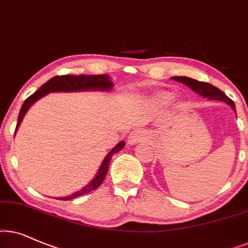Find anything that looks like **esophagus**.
Returning a JSON list of instances; mask_svg holds the SVG:
<instances>
[{
    "label": "esophagus",
    "mask_w": 248,
    "mask_h": 248,
    "mask_svg": "<svg viewBox=\"0 0 248 248\" xmlns=\"http://www.w3.org/2000/svg\"><path fill=\"white\" fill-rule=\"evenodd\" d=\"M145 134L143 131L140 130H135V131H131V133L128 135V144L129 145H136L138 143H140V141H143L145 140Z\"/></svg>",
    "instance_id": "obj_1"
}]
</instances>
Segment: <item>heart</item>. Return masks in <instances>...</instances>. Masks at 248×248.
I'll return each mask as SVG.
<instances>
[{"label":"heart","instance_id":"b5f03b06","mask_svg":"<svg viewBox=\"0 0 248 248\" xmlns=\"http://www.w3.org/2000/svg\"><path fill=\"white\" fill-rule=\"evenodd\" d=\"M170 98V95L168 93H157L155 94L153 98H152V102H154V103H160V104H163L168 102V100Z\"/></svg>","mask_w":248,"mask_h":248}]
</instances>
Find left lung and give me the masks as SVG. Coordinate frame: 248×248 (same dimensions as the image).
<instances>
[{
    "instance_id": "1",
    "label": "left lung",
    "mask_w": 248,
    "mask_h": 248,
    "mask_svg": "<svg viewBox=\"0 0 248 248\" xmlns=\"http://www.w3.org/2000/svg\"><path fill=\"white\" fill-rule=\"evenodd\" d=\"M172 79L176 81L183 82V84L188 86V87H190L191 90H193L194 92H196L197 94H200L201 96L204 98L221 101V102H224V103L229 104L236 113V107H235V103H233V101L230 100V98L228 97L222 91H220L219 88L216 87V86L211 85V84H209V82L199 81V80H195V79H193V78L185 77V76H183V77H172Z\"/></svg>"
}]
</instances>
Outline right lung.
Wrapping results in <instances>:
<instances>
[{
  "instance_id": "1",
  "label": "right lung",
  "mask_w": 248,
  "mask_h": 248,
  "mask_svg": "<svg viewBox=\"0 0 248 248\" xmlns=\"http://www.w3.org/2000/svg\"><path fill=\"white\" fill-rule=\"evenodd\" d=\"M113 87V82L110 80V77L107 75H81V76H72V75H64V76H55L48 81H46L44 85L38 91H36L34 94L31 95L27 100L22 104L21 110L19 112L18 122H16V127L15 130V134L18 130L19 126H20L22 119H24L26 112L28 108L35 103L36 101L45 96L46 94L53 93V92H81V91H108ZM124 141H120V143L115 145L112 148V151L108 153L102 162L98 172L96 173L93 179L91 180L90 184H87L84 188H81L79 191L71 194V195L65 197H57V200L60 201H69L76 197L84 195V194L90 193V191L96 189V188L102 184L104 180L105 176H107L108 164H110V158L112 155L118 153L124 147Z\"/></svg>"
}]
</instances>
